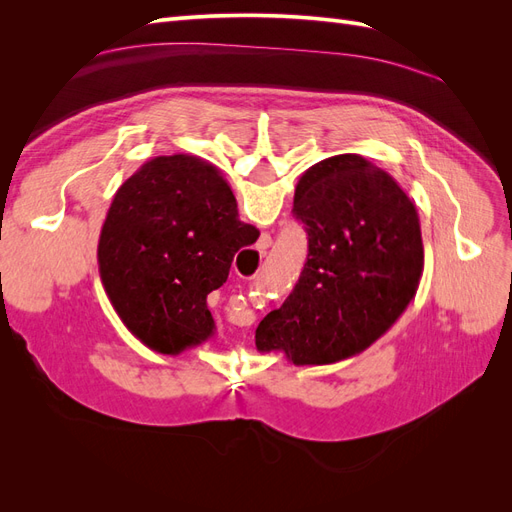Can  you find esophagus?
Instances as JSON below:
<instances>
[{"instance_id": "obj_1", "label": "esophagus", "mask_w": 512, "mask_h": 512, "mask_svg": "<svg viewBox=\"0 0 512 512\" xmlns=\"http://www.w3.org/2000/svg\"><path fill=\"white\" fill-rule=\"evenodd\" d=\"M271 235H262L260 239H258V243H256V247L254 250H247V252H241V256H239V265H241V271H243V277H256V273H258V267H260V262H262V258H265V254H267V250L271 247Z\"/></svg>"}]
</instances>
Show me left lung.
<instances>
[{"instance_id":"left-lung-1","label":"left lung","mask_w":512,"mask_h":512,"mask_svg":"<svg viewBox=\"0 0 512 512\" xmlns=\"http://www.w3.org/2000/svg\"><path fill=\"white\" fill-rule=\"evenodd\" d=\"M292 213L307 230V262L284 305L260 320L256 348L297 367L350 359L414 299L425 262L418 211L386 170L342 153L305 170Z\"/></svg>"}]
</instances>
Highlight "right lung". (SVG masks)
I'll return each mask as SVG.
<instances>
[{
    "mask_svg": "<svg viewBox=\"0 0 512 512\" xmlns=\"http://www.w3.org/2000/svg\"><path fill=\"white\" fill-rule=\"evenodd\" d=\"M237 198L213 164L160 156L123 181L98 241L102 286L128 331L160 354L207 342V294L220 288L243 232Z\"/></svg>",
    "mask_w": 512,
    "mask_h": 512,
    "instance_id": "right-lung-1",
    "label": "right lung"
}]
</instances>
